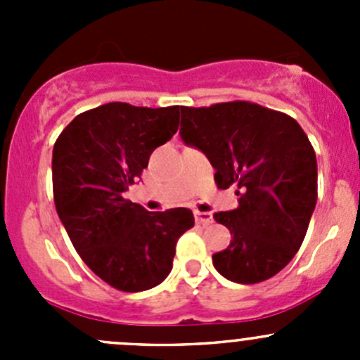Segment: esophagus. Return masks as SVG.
Listing matches in <instances>:
<instances>
[{
    "mask_svg": "<svg viewBox=\"0 0 360 360\" xmlns=\"http://www.w3.org/2000/svg\"><path fill=\"white\" fill-rule=\"evenodd\" d=\"M195 219L198 224H210L214 221L212 212H200V210H195Z\"/></svg>",
    "mask_w": 360,
    "mask_h": 360,
    "instance_id": "obj_1",
    "label": "esophagus"
}]
</instances>
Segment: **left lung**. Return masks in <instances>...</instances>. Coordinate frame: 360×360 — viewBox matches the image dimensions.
<instances>
[{
	"instance_id": "8db88e82",
	"label": "left lung",
	"mask_w": 360,
	"mask_h": 360,
	"mask_svg": "<svg viewBox=\"0 0 360 360\" xmlns=\"http://www.w3.org/2000/svg\"><path fill=\"white\" fill-rule=\"evenodd\" d=\"M181 139L216 169L217 188L235 186L238 207L214 214L231 233L212 256L237 284L277 275L303 244L317 203V158L296 120L248 101L181 106Z\"/></svg>"
}]
</instances>
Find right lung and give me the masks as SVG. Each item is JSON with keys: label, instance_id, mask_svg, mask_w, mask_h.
<instances>
[{"label": "right lung", "instance_id": "1", "mask_svg": "<svg viewBox=\"0 0 360 360\" xmlns=\"http://www.w3.org/2000/svg\"><path fill=\"white\" fill-rule=\"evenodd\" d=\"M177 127L179 106L110 103L76 116L53 144L57 214L86 266L118 291H146L165 281L177 240L195 224L184 207L148 212L125 198Z\"/></svg>", "mask_w": 360, "mask_h": 360}]
</instances>
